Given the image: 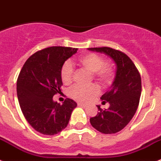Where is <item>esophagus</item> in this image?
I'll return each instance as SVG.
<instances>
[{"instance_id": "34e87169", "label": "esophagus", "mask_w": 161, "mask_h": 161, "mask_svg": "<svg viewBox=\"0 0 161 161\" xmlns=\"http://www.w3.org/2000/svg\"><path fill=\"white\" fill-rule=\"evenodd\" d=\"M78 105H79V107H82V108H86V104L83 103H78Z\"/></svg>"}]
</instances>
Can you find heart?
<instances>
[{
    "mask_svg": "<svg viewBox=\"0 0 161 161\" xmlns=\"http://www.w3.org/2000/svg\"><path fill=\"white\" fill-rule=\"evenodd\" d=\"M79 63L86 70L93 73L95 79L103 85H108L112 80L113 72L111 66L104 64L101 57L95 53H87L79 58ZM61 78L64 84H69L73 80L74 68L70 62H66L61 69ZM99 93V88L96 85L89 86H75L70 90V95L81 102H86Z\"/></svg>",
    "mask_w": 161,
    "mask_h": 161,
    "instance_id": "heart-1",
    "label": "heart"
}]
</instances>
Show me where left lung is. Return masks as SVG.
Masks as SVG:
<instances>
[{
	"mask_svg": "<svg viewBox=\"0 0 161 161\" xmlns=\"http://www.w3.org/2000/svg\"><path fill=\"white\" fill-rule=\"evenodd\" d=\"M88 50L104 53L116 66L112 85L102 95L103 103L110 104L108 109L102 110L90 119L92 127L104 134H114L121 131L131 121L138 108L141 95V78L132 61L122 52L109 47L87 48Z\"/></svg>",
	"mask_w": 161,
	"mask_h": 161,
	"instance_id": "obj_1",
	"label": "left lung"
}]
</instances>
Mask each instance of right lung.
Here are the masks:
<instances>
[{
    "mask_svg": "<svg viewBox=\"0 0 161 161\" xmlns=\"http://www.w3.org/2000/svg\"><path fill=\"white\" fill-rule=\"evenodd\" d=\"M77 48L53 46L36 52L25 63L17 82V95L27 122L41 134L53 136L66 128L77 103L53 101L63 86L61 69Z\"/></svg>",
    "mask_w": 161,
    "mask_h": 161,
    "instance_id": "1",
    "label": "right lung"
}]
</instances>
